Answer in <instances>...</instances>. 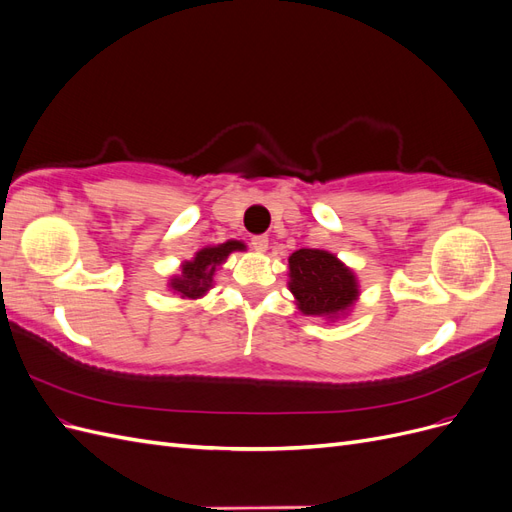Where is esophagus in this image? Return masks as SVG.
Returning <instances> with one entry per match:
<instances>
[{"instance_id": "1", "label": "esophagus", "mask_w": 512, "mask_h": 512, "mask_svg": "<svg viewBox=\"0 0 512 512\" xmlns=\"http://www.w3.org/2000/svg\"><path fill=\"white\" fill-rule=\"evenodd\" d=\"M252 247H254L256 252H267L269 237H267V235H256V237H252Z\"/></svg>"}]
</instances>
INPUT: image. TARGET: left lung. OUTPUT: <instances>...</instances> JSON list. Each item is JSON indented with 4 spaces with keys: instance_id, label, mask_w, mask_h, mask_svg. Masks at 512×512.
<instances>
[{
    "instance_id": "8db88e82",
    "label": "left lung",
    "mask_w": 512,
    "mask_h": 512,
    "mask_svg": "<svg viewBox=\"0 0 512 512\" xmlns=\"http://www.w3.org/2000/svg\"><path fill=\"white\" fill-rule=\"evenodd\" d=\"M288 290L305 316L324 320L346 318L361 297L356 273L327 250L292 252L288 258Z\"/></svg>"
}]
</instances>
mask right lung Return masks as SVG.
<instances>
[{"label":"right lung","instance_id":"right-lung-1","mask_svg":"<svg viewBox=\"0 0 512 512\" xmlns=\"http://www.w3.org/2000/svg\"><path fill=\"white\" fill-rule=\"evenodd\" d=\"M232 252H245V243L230 239L220 245H207L198 250L192 260L181 262V273L168 277V290L175 292L179 299L194 301L205 297L213 288V277Z\"/></svg>","mask_w":512,"mask_h":512}]
</instances>
